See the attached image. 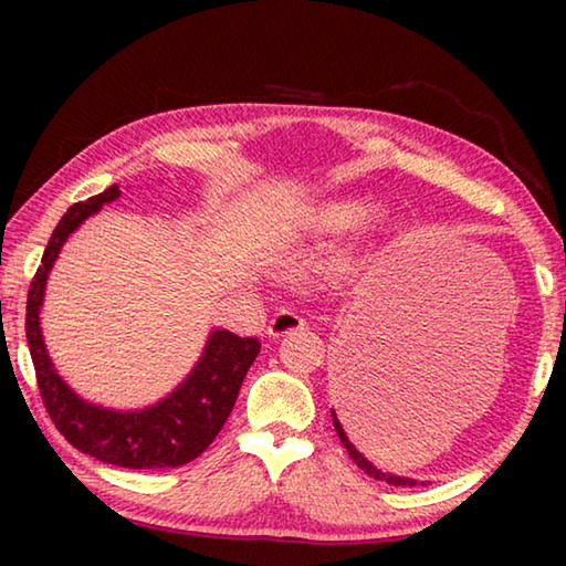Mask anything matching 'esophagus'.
<instances>
[{
  "label": "esophagus",
  "mask_w": 566,
  "mask_h": 566,
  "mask_svg": "<svg viewBox=\"0 0 566 566\" xmlns=\"http://www.w3.org/2000/svg\"><path fill=\"white\" fill-rule=\"evenodd\" d=\"M306 327V319L300 317L296 312H290V310H280L272 317L270 327H266V334H270L272 339H280L284 337V334H292V332H300Z\"/></svg>",
  "instance_id": "1"
}]
</instances>
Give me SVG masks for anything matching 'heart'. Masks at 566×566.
Wrapping results in <instances>:
<instances>
[{"label": "heart", "instance_id": "heart-1", "mask_svg": "<svg viewBox=\"0 0 566 566\" xmlns=\"http://www.w3.org/2000/svg\"><path fill=\"white\" fill-rule=\"evenodd\" d=\"M364 229V237L377 239L381 232V214L367 199H339L310 209L302 219V234L310 239H332Z\"/></svg>", "mask_w": 566, "mask_h": 566}]
</instances>
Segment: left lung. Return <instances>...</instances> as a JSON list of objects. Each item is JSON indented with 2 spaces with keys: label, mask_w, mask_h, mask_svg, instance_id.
<instances>
[{
  "label": "left lung",
  "mask_w": 566,
  "mask_h": 566,
  "mask_svg": "<svg viewBox=\"0 0 566 566\" xmlns=\"http://www.w3.org/2000/svg\"><path fill=\"white\" fill-rule=\"evenodd\" d=\"M332 421H334V429H337V434H339V439H342L344 449H347L349 457L354 459V464L361 467L364 472H367L369 476L381 479V482H387V484H395V486H415V484H417V479H409V476H397V474H387V472H381V469H377L375 464H371L369 459L364 457L357 447H354V442H357V439H354V434H352V429H349L347 421H344V427H342V421H339L337 411H334V409H332ZM344 428L348 429L347 433L343 432Z\"/></svg>",
  "instance_id": "left-lung-1"
}]
</instances>
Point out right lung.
I'll use <instances>...</instances> for the list:
<instances>
[{
	"mask_svg": "<svg viewBox=\"0 0 566 566\" xmlns=\"http://www.w3.org/2000/svg\"><path fill=\"white\" fill-rule=\"evenodd\" d=\"M119 195V187L112 185L87 202L66 209L60 224L54 227L27 294V344H30L44 407L66 442L114 467H179L197 459L214 442L262 344L256 337H237L234 332L214 329L187 379H181V385L157 405L145 409L122 411L92 405L56 375L40 327L46 276L70 234Z\"/></svg>",
	"mask_w": 566,
	"mask_h": 566,
	"instance_id": "obj_1",
	"label": "right lung"
}]
</instances>
